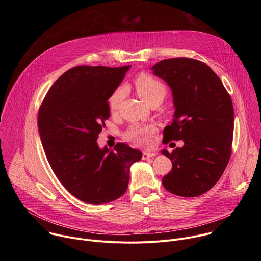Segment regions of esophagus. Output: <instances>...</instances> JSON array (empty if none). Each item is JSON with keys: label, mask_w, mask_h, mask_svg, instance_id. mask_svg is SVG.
Instances as JSON below:
<instances>
[{"label": "esophagus", "mask_w": 261, "mask_h": 261, "mask_svg": "<svg viewBox=\"0 0 261 261\" xmlns=\"http://www.w3.org/2000/svg\"><path fill=\"white\" fill-rule=\"evenodd\" d=\"M154 156H156V154L153 153V152H147V151L142 152V159H143V160L148 159V158H152V157H154Z\"/></svg>", "instance_id": "esophagus-1"}]
</instances>
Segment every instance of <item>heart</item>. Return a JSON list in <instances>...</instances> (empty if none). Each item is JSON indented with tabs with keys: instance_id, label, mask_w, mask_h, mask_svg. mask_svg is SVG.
<instances>
[{
	"instance_id": "heart-1",
	"label": "heart",
	"mask_w": 261,
	"mask_h": 261,
	"mask_svg": "<svg viewBox=\"0 0 261 261\" xmlns=\"http://www.w3.org/2000/svg\"><path fill=\"white\" fill-rule=\"evenodd\" d=\"M135 88L139 97L146 102L151 104L152 102L159 101L160 103L164 100L167 95V89L165 85L158 79L148 75V74H140L135 79ZM126 88L119 87L108 98V108L111 114H115L118 111L121 102L126 96ZM157 131L155 125H133L125 133L126 140L132 142L133 144L144 146L150 142V136H152Z\"/></svg>"
}]
</instances>
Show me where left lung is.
I'll return each mask as SVG.
<instances>
[{"label": "left lung", "mask_w": 261, "mask_h": 261, "mask_svg": "<svg viewBox=\"0 0 261 261\" xmlns=\"http://www.w3.org/2000/svg\"><path fill=\"white\" fill-rule=\"evenodd\" d=\"M152 69L170 87L175 108L171 125L163 131V143L184 141L171 153L162 151L172 162L163 186L178 196H199L220 179L231 156L234 113L230 95L217 74L195 59H166Z\"/></svg>", "instance_id": "1"}]
</instances>
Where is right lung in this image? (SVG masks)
<instances>
[{
	"label": "right lung",
	"mask_w": 261,
	"mask_h": 261,
	"mask_svg": "<svg viewBox=\"0 0 261 261\" xmlns=\"http://www.w3.org/2000/svg\"><path fill=\"white\" fill-rule=\"evenodd\" d=\"M129 68L74 67L56 81L39 108L38 130L51 169L68 192L90 204L121 197L130 166L142 156L126 143H117L115 151L97 143L110 116L107 100Z\"/></svg>",
	"instance_id": "right-lung-1"
}]
</instances>
